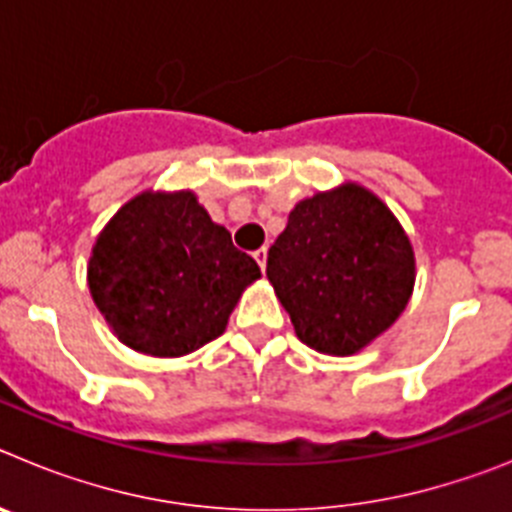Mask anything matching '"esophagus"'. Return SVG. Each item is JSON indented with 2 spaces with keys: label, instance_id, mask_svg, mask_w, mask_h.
Wrapping results in <instances>:
<instances>
[{
  "label": "esophagus",
  "instance_id": "34e87169",
  "mask_svg": "<svg viewBox=\"0 0 512 512\" xmlns=\"http://www.w3.org/2000/svg\"><path fill=\"white\" fill-rule=\"evenodd\" d=\"M253 256H256L261 269H266V256H269V251H266V248H259V251H253Z\"/></svg>",
  "mask_w": 512,
  "mask_h": 512
}]
</instances>
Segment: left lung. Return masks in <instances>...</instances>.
I'll use <instances>...</instances> for the list:
<instances>
[{
    "label": "left lung",
    "instance_id": "1",
    "mask_svg": "<svg viewBox=\"0 0 512 512\" xmlns=\"http://www.w3.org/2000/svg\"><path fill=\"white\" fill-rule=\"evenodd\" d=\"M266 277L302 343L351 356L408 307L415 253L390 207L346 182L297 202L269 248Z\"/></svg>",
    "mask_w": 512,
    "mask_h": 512
}]
</instances>
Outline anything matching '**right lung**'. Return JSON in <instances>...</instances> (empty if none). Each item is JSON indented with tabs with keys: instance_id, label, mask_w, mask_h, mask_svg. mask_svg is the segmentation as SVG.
Here are the masks:
<instances>
[{
	"instance_id": "right-lung-1",
	"label": "right lung",
	"mask_w": 512,
	"mask_h": 512,
	"mask_svg": "<svg viewBox=\"0 0 512 512\" xmlns=\"http://www.w3.org/2000/svg\"><path fill=\"white\" fill-rule=\"evenodd\" d=\"M261 277L194 192H140L92 246L87 282L117 338L148 356H184L223 336Z\"/></svg>"
}]
</instances>
